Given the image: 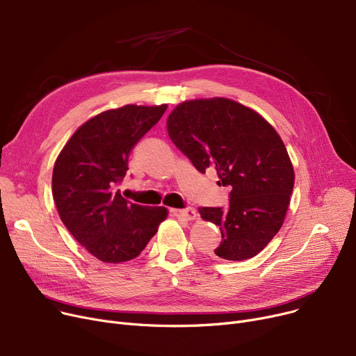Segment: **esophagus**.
<instances>
[{
  "label": "esophagus",
  "instance_id": "esophagus-1",
  "mask_svg": "<svg viewBox=\"0 0 356 356\" xmlns=\"http://www.w3.org/2000/svg\"><path fill=\"white\" fill-rule=\"evenodd\" d=\"M179 215L183 216L184 219H188V220H195L196 216H197V212L193 208H186V209H180Z\"/></svg>",
  "mask_w": 356,
  "mask_h": 356
}]
</instances>
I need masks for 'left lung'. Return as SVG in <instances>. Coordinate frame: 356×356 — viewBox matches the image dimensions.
Returning <instances> with one entry per match:
<instances>
[{"instance_id": "left-lung-1", "label": "left lung", "mask_w": 356, "mask_h": 356, "mask_svg": "<svg viewBox=\"0 0 356 356\" xmlns=\"http://www.w3.org/2000/svg\"><path fill=\"white\" fill-rule=\"evenodd\" d=\"M167 133L200 173L216 170L231 186L229 208H200L219 227L216 257H255L283 227L294 186V168L275 128L257 111L228 98L192 99L167 117Z\"/></svg>"}]
</instances>
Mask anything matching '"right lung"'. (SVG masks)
<instances>
[{"instance_id": "obj_1", "label": "right lung", "mask_w": 356, "mask_h": 356, "mask_svg": "<svg viewBox=\"0 0 356 356\" xmlns=\"http://www.w3.org/2000/svg\"><path fill=\"white\" fill-rule=\"evenodd\" d=\"M167 105H124L82 124L53 167L51 192L65 227L79 244L109 264L134 259L168 212L141 207L117 191L131 149L159 122Z\"/></svg>"}]
</instances>
